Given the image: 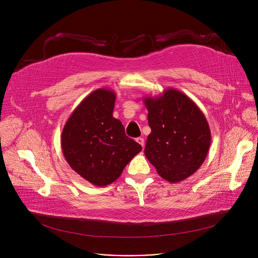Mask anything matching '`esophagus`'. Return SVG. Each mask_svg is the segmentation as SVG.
<instances>
[{
    "mask_svg": "<svg viewBox=\"0 0 258 258\" xmlns=\"http://www.w3.org/2000/svg\"><path fill=\"white\" fill-rule=\"evenodd\" d=\"M136 141H137V142H138L142 147H144L145 141H144V139H143V138H141V137H140V138H137V139H136Z\"/></svg>",
    "mask_w": 258,
    "mask_h": 258,
    "instance_id": "34e87169",
    "label": "esophagus"
}]
</instances>
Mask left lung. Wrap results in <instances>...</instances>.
Listing matches in <instances>:
<instances>
[{
  "label": "left lung",
  "instance_id": "1",
  "mask_svg": "<svg viewBox=\"0 0 258 258\" xmlns=\"http://www.w3.org/2000/svg\"><path fill=\"white\" fill-rule=\"evenodd\" d=\"M151 133L145 155L169 182L192 175L204 162L211 142L210 128L200 108L178 90L166 89L158 97H145Z\"/></svg>",
  "mask_w": 258,
  "mask_h": 258
}]
</instances>
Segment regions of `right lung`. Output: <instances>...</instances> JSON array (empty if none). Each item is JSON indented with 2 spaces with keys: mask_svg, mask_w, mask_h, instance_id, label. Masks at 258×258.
Returning <instances> with one entry per match:
<instances>
[{
  "mask_svg": "<svg viewBox=\"0 0 258 258\" xmlns=\"http://www.w3.org/2000/svg\"><path fill=\"white\" fill-rule=\"evenodd\" d=\"M115 99L112 90L92 92L71 113L61 135V148L70 167L97 187L116 180L142 150L113 117Z\"/></svg>",
  "mask_w": 258,
  "mask_h": 258,
  "instance_id": "obj_1",
  "label": "right lung"
}]
</instances>
